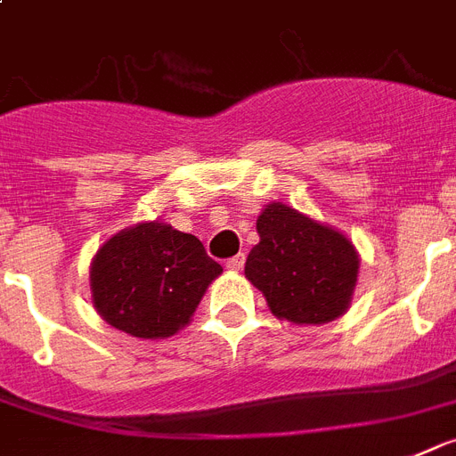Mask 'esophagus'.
<instances>
[{
	"mask_svg": "<svg viewBox=\"0 0 456 456\" xmlns=\"http://www.w3.org/2000/svg\"><path fill=\"white\" fill-rule=\"evenodd\" d=\"M225 268L232 270V273L242 270L244 268V254H237V256H232V258H228V261H225Z\"/></svg>",
	"mask_w": 456,
	"mask_h": 456,
	"instance_id": "obj_1",
	"label": "esophagus"
}]
</instances>
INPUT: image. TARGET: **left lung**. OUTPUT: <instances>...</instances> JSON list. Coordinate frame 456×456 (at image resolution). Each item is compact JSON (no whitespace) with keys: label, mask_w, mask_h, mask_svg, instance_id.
<instances>
[{"label":"left lung","mask_w":456,"mask_h":456,"mask_svg":"<svg viewBox=\"0 0 456 456\" xmlns=\"http://www.w3.org/2000/svg\"><path fill=\"white\" fill-rule=\"evenodd\" d=\"M244 274L263 291L274 317L293 323H329L349 307L359 256L347 237L291 207L265 205Z\"/></svg>","instance_id":"1"}]
</instances>
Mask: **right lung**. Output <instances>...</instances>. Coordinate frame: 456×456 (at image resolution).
Returning a JSON list of instances; mask_svg holds the SVG:
<instances>
[{
	"instance_id": "add662e5",
	"label": "right lung",
	"mask_w": 456,
	"mask_h": 456,
	"mask_svg": "<svg viewBox=\"0 0 456 456\" xmlns=\"http://www.w3.org/2000/svg\"><path fill=\"white\" fill-rule=\"evenodd\" d=\"M224 273L195 235L139 224L109 240L90 268L97 312L134 338H167L186 326L214 277Z\"/></svg>"
}]
</instances>
